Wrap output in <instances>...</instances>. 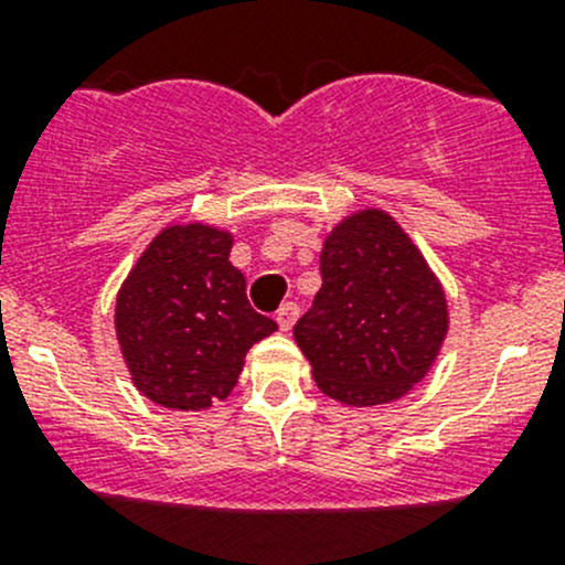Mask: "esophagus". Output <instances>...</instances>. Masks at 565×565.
Masks as SVG:
<instances>
[{"label":"esophagus","mask_w":565,"mask_h":565,"mask_svg":"<svg viewBox=\"0 0 565 565\" xmlns=\"http://www.w3.org/2000/svg\"><path fill=\"white\" fill-rule=\"evenodd\" d=\"M298 315H300L298 303H284L281 309L276 311V322H278V328H281L284 333H287V330H292V324L298 322Z\"/></svg>","instance_id":"esophagus-1"}]
</instances>
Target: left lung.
I'll use <instances>...</instances> for the list:
<instances>
[{"mask_svg":"<svg viewBox=\"0 0 565 565\" xmlns=\"http://www.w3.org/2000/svg\"><path fill=\"white\" fill-rule=\"evenodd\" d=\"M322 289L295 324L319 391L350 407L402 398L448 333L443 284L385 210L347 215L319 254Z\"/></svg>","mask_w":565,"mask_h":565,"instance_id":"left-lung-1","label":"left lung"}]
</instances>
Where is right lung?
Wrapping results in <instances>:
<instances>
[{"label":"right lung","instance_id":"obj_1","mask_svg":"<svg viewBox=\"0 0 565 565\" xmlns=\"http://www.w3.org/2000/svg\"><path fill=\"white\" fill-rule=\"evenodd\" d=\"M232 235L172 224L152 237L114 309L119 350L141 396L169 409H207L237 385L246 352L276 333L230 262Z\"/></svg>","mask_w":565,"mask_h":565}]
</instances>
